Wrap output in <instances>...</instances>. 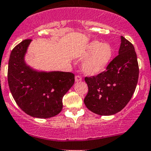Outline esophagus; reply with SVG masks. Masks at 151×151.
Segmentation results:
<instances>
[{
	"mask_svg": "<svg viewBox=\"0 0 151 151\" xmlns=\"http://www.w3.org/2000/svg\"><path fill=\"white\" fill-rule=\"evenodd\" d=\"M75 80H76V82L81 81H82V78H81V76H79V75L76 76V77H75Z\"/></svg>",
	"mask_w": 151,
	"mask_h": 151,
	"instance_id": "obj_1",
	"label": "esophagus"
}]
</instances>
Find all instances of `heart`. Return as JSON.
<instances>
[{"mask_svg":"<svg viewBox=\"0 0 151 151\" xmlns=\"http://www.w3.org/2000/svg\"><path fill=\"white\" fill-rule=\"evenodd\" d=\"M113 49L108 43H102L94 41L86 45L82 58H88L83 65V71L88 76L100 73L109 64L113 57Z\"/></svg>","mask_w":151,"mask_h":151,"instance_id":"heart-1","label":"heart"}]
</instances>
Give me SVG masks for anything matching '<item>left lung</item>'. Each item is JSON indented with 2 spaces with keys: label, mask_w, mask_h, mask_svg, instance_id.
Returning <instances> with one entry per match:
<instances>
[{
  "label": "left lung",
  "mask_w": 151,
  "mask_h": 151,
  "mask_svg": "<svg viewBox=\"0 0 151 151\" xmlns=\"http://www.w3.org/2000/svg\"><path fill=\"white\" fill-rule=\"evenodd\" d=\"M116 56L106 70L96 76L85 77L88 91L85 97L86 108L100 116H110L127 105L136 88L139 65L134 47L124 37Z\"/></svg>",
  "instance_id": "obj_1"
}]
</instances>
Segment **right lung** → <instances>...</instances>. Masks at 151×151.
I'll use <instances>...</instances> for the list:
<instances>
[{
    "label": "right lung",
    "instance_id": "add662e5",
    "mask_svg": "<svg viewBox=\"0 0 151 151\" xmlns=\"http://www.w3.org/2000/svg\"><path fill=\"white\" fill-rule=\"evenodd\" d=\"M31 39L17 45L11 52L8 83L17 105L29 116L48 119L63 109V97L75 82L70 72H38L24 63V54Z\"/></svg>",
    "mask_w": 151,
    "mask_h": 151
}]
</instances>
